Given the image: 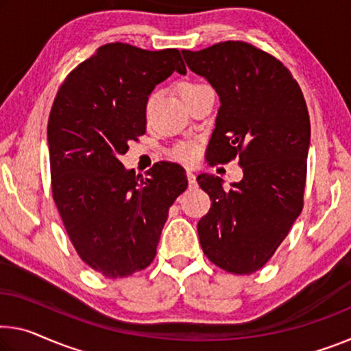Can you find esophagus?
<instances>
[{
	"mask_svg": "<svg viewBox=\"0 0 351 351\" xmlns=\"http://www.w3.org/2000/svg\"><path fill=\"white\" fill-rule=\"evenodd\" d=\"M186 179H188V183H190V188L196 186V176H194L193 171H190V169L186 171Z\"/></svg>",
	"mask_w": 351,
	"mask_h": 351,
	"instance_id": "obj_1",
	"label": "esophagus"
}]
</instances>
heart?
Segmentation results:
<instances>
[{"mask_svg": "<svg viewBox=\"0 0 351 351\" xmlns=\"http://www.w3.org/2000/svg\"><path fill=\"white\" fill-rule=\"evenodd\" d=\"M201 86L204 84L196 82H185L180 86V94L182 97H185L188 93L199 89ZM150 100H152V97H150ZM199 154H201V147H199V143L194 141V139H185V141L176 143L168 150V155L172 160L183 165H193L199 158Z\"/></svg>", "mask_w": 351, "mask_h": 351, "instance_id": "heart-1", "label": "heart"}]
</instances>
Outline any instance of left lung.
<instances>
[{"label": "left lung", "mask_w": 351, "mask_h": 351, "mask_svg": "<svg viewBox=\"0 0 351 351\" xmlns=\"http://www.w3.org/2000/svg\"><path fill=\"white\" fill-rule=\"evenodd\" d=\"M182 55L221 100L207 161L239 160L243 169L229 190L219 177L197 176L212 201L197 224L202 251L224 271L251 274L273 257L303 210L311 139L306 100L290 70L247 42Z\"/></svg>", "instance_id": "1"}]
</instances>
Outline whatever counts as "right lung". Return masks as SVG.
<instances>
[{
    "instance_id": "1",
    "label": "right lung",
    "mask_w": 351,
    "mask_h": 351,
    "mask_svg": "<svg viewBox=\"0 0 351 351\" xmlns=\"http://www.w3.org/2000/svg\"><path fill=\"white\" fill-rule=\"evenodd\" d=\"M174 70L186 73L177 48L112 42L78 64L53 101V201L80 258L105 278L132 276L152 263L169 207L188 186L177 163L160 161L143 177L119 160L145 133L150 93Z\"/></svg>"
}]
</instances>
